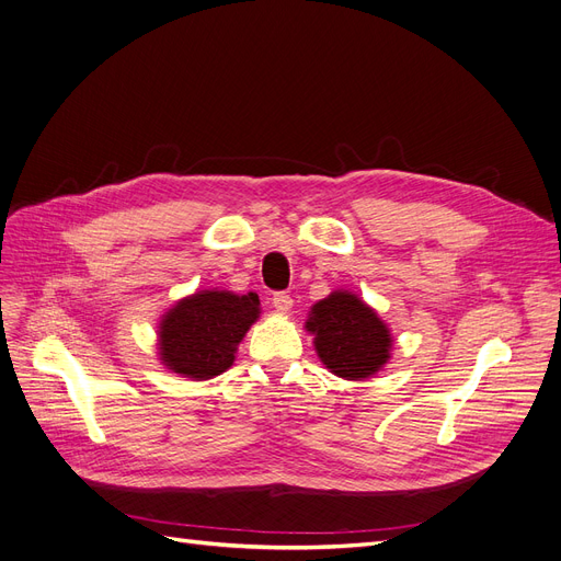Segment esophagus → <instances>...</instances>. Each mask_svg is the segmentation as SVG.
Masks as SVG:
<instances>
[{"mask_svg": "<svg viewBox=\"0 0 561 561\" xmlns=\"http://www.w3.org/2000/svg\"><path fill=\"white\" fill-rule=\"evenodd\" d=\"M273 307H275L279 313H288L290 307H294V298H290L288 294H284V290H279V294L273 296Z\"/></svg>", "mask_w": 561, "mask_h": 561, "instance_id": "obj_1", "label": "esophagus"}]
</instances>
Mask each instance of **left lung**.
<instances>
[{
  "mask_svg": "<svg viewBox=\"0 0 561 561\" xmlns=\"http://www.w3.org/2000/svg\"><path fill=\"white\" fill-rule=\"evenodd\" d=\"M307 330L325 367L348 380L369 378L389 359L392 336L371 307L346 290L311 307Z\"/></svg>",
  "mask_w": 561,
  "mask_h": 561,
  "instance_id": "1",
  "label": "left lung"
}]
</instances>
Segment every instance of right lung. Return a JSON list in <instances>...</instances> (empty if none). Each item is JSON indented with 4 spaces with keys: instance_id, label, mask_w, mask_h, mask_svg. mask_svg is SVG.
Listing matches in <instances>:
<instances>
[{
    "instance_id": "right-lung-1",
    "label": "right lung",
    "mask_w": 561,
    "mask_h": 561,
    "mask_svg": "<svg viewBox=\"0 0 561 561\" xmlns=\"http://www.w3.org/2000/svg\"><path fill=\"white\" fill-rule=\"evenodd\" d=\"M259 319L254 294L202 290L181 300L160 323V355L169 369L206 380L233 364L236 346Z\"/></svg>"
}]
</instances>
